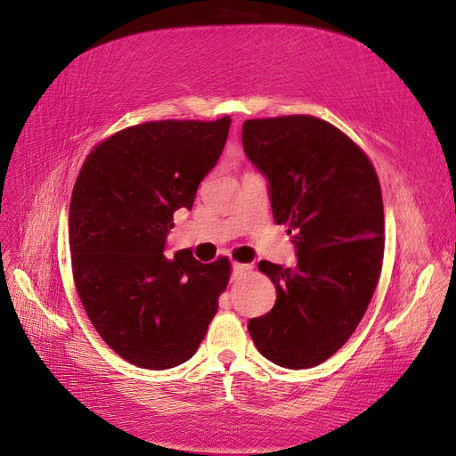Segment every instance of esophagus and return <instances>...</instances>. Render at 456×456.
Listing matches in <instances>:
<instances>
[{"mask_svg": "<svg viewBox=\"0 0 456 456\" xmlns=\"http://www.w3.org/2000/svg\"><path fill=\"white\" fill-rule=\"evenodd\" d=\"M247 270H251L249 265H240V262H233V265H232V278L233 280L240 278V275H243Z\"/></svg>", "mask_w": 456, "mask_h": 456, "instance_id": "esophagus-1", "label": "esophagus"}]
</instances>
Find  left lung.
I'll return each instance as SVG.
<instances>
[{"instance_id": "obj_1", "label": "left lung", "mask_w": 456, "mask_h": 456, "mask_svg": "<svg viewBox=\"0 0 456 456\" xmlns=\"http://www.w3.org/2000/svg\"><path fill=\"white\" fill-rule=\"evenodd\" d=\"M245 156L268 181L272 213L293 233L297 265L262 260L278 291L247 325L258 352L285 369L337 354L375 293L384 255L380 184L346 134L312 116L247 119Z\"/></svg>"}]
</instances>
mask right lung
<instances>
[{"instance_id":"1","label":"right lung","mask_w":456,"mask_h":456,"mask_svg":"<svg viewBox=\"0 0 456 456\" xmlns=\"http://www.w3.org/2000/svg\"><path fill=\"white\" fill-rule=\"evenodd\" d=\"M232 119L150 121L96 146L74 186L70 255L93 327L123 360L163 370L200 348L230 278L228 258L163 255L178 209L223 154Z\"/></svg>"}]
</instances>
